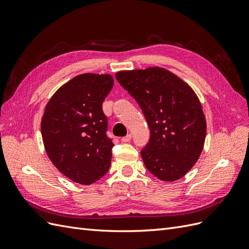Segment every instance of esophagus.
I'll return each mask as SVG.
<instances>
[{
  "mask_svg": "<svg viewBox=\"0 0 249 249\" xmlns=\"http://www.w3.org/2000/svg\"><path fill=\"white\" fill-rule=\"evenodd\" d=\"M131 139H132V135L131 134H127L126 136L122 138V141L123 142H129V141H131Z\"/></svg>",
  "mask_w": 249,
  "mask_h": 249,
  "instance_id": "34e87169",
  "label": "esophagus"
}]
</instances>
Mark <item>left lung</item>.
Wrapping results in <instances>:
<instances>
[{
    "label": "left lung",
    "instance_id": "8db88e82",
    "mask_svg": "<svg viewBox=\"0 0 249 249\" xmlns=\"http://www.w3.org/2000/svg\"><path fill=\"white\" fill-rule=\"evenodd\" d=\"M115 78L147 122L150 138L141 149L147 170L165 182L183 178L198 160L206 139V118L197 95L161 67L122 71Z\"/></svg>",
    "mask_w": 249,
    "mask_h": 249
}]
</instances>
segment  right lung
I'll use <instances>...</instances> for the list:
<instances>
[{"label": "right lung", "mask_w": 249, "mask_h": 249, "mask_svg": "<svg viewBox=\"0 0 249 249\" xmlns=\"http://www.w3.org/2000/svg\"><path fill=\"white\" fill-rule=\"evenodd\" d=\"M111 74L83 73L60 87L41 119L44 148L65 177L90 185L106 175L112 157L108 119L102 105L113 87Z\"/></svg>", "instance_id": "add662e5"}]
</instances>
